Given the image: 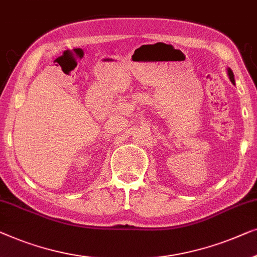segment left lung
<instances>
[{
    "instance_id": "obj_1",
    "label": "left lung",
    "mask_w": 257,
    "mask_h": 257,
    "mask_svg": "<svg viewBox=\"0 0 257 257\" xmlns=\"http://www.w3.org/2000/svg\"><path fill=\"white\" fill-rule=\"evenodd\" d=\"M228 75H229V79H230V81H232L233 84H235V81H234V74H233V72L230 71V70H228Z\"/></svg>"
}]
</instances>
